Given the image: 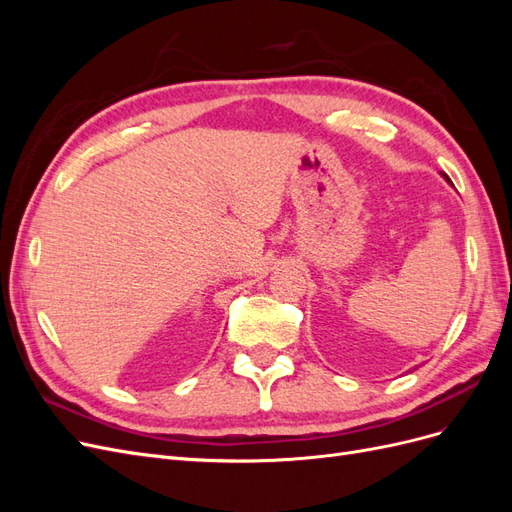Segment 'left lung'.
<instances>
[{"label":"left lung","mask_w":512,"mask_h":512,"mask_svg":"<svg viewBox=\"0 0 512 512\" xmlns=\"http://www.w3.org/2000/svg\"><path fill=\"white\" fill-rule=\"evenodd\" d=\"M446 179H448V177H446Z\"/></svg>","instance_id":"obj_1"}]
</instances>
